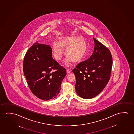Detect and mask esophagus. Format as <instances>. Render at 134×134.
Segmentation results:
<instances>
[{
    "label": "esophagus",
    "instance_id": "esophagus-1",
    "mask_svg": "<svg viewBox=\"0 0 134 134\" xmlns=\"http://www.w3.org/2000/svg\"><path fill=\"white\" fill-rule=\"evenodd\" d=\"M66 71H67V73H70L71 71V70H70L69 68H68V69H67Z\"/></svg>",
    "mask_w": 134,
    "mask_h": 134
}]
</instances>
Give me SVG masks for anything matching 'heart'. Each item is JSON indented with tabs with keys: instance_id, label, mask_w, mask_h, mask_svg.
I'll list each match as a JSON object with an SVG mask.
<instances>
[{
	"instance_id": "heart-1",
	"label": "heart",
	"mask_w": 134,
	"mask_h": 134,
	"mask_svg": "<svg viewBox=\"0 0 134 134\" xmlns=\"http://www.w3.org/2000/svg\"><path fill=\"white\" fill-rule=\"evenodd\" d=\"M63 47L66 48L65 53L68 55L67 62L73 60L75 62H79L85 56L87 44L82 36L62 37L59 41H55L52 44V51L57 60H61L64 54Z\"/></svg>"
}]
</instances>
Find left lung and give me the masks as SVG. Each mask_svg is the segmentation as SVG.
Here are the masks:
<instances>
[{"mask_svg":"<svg viewBox=\"0 0 134 134\" xmlns=\"http://www.w3.org/2000/svg\"><path fill=\"white\" fill-rule=\"evenodd\" d=\"M94 49L90 58L80 63L72 71L76 76V93L91 99L100 93L111 77L113 58L108 49L93 38Z\"/></svg>","mask_w":134,"mask_h":134,"instance_id":"1","label":"left lung"}]
</instances>
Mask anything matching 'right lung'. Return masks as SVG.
Wrapping results in <instances>:
<instances>
[{
    "label": "right lung",
    "mask_w": 134,
    "mask_h": 134,
    "mask_svg": "<svg viewBox=\"0 0 134 134\" xmlns=\"http://www.w3.org/2000/svg\"><path fill=\"white\" fill-rule=\"evenodd\" d=\"M23 73L32 93L39 99H54L60 91L66 70L52 57L50 46L37 41L26 53Z\"/></svg>",
    "instance_id": "obj_1"
}]
</instances>
